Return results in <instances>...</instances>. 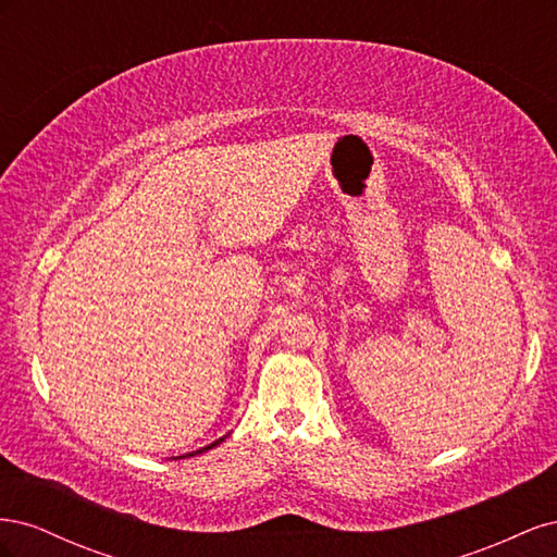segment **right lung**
<instances>
[{
    "label": "right lung",
    "instance_id": "add662e5",
    "mask_svg": "<svg viewBox=\"0 0 557 557\" xmlns=\"http://www.w3.org/2000/svg\"><path fill=\"white\" fill-rule=\"evenodd\" d=\"M227 436V434H225ZM225 436H221V440H215L213 444H209V446H205V448H199V450H193V453H185V455H181V458H193V455H199V453H207L209 448H213V446H218L221 442H225Z\"/></svg>",
    "mask_w": 557,
    "mask_h": 557
}]
</instances>
